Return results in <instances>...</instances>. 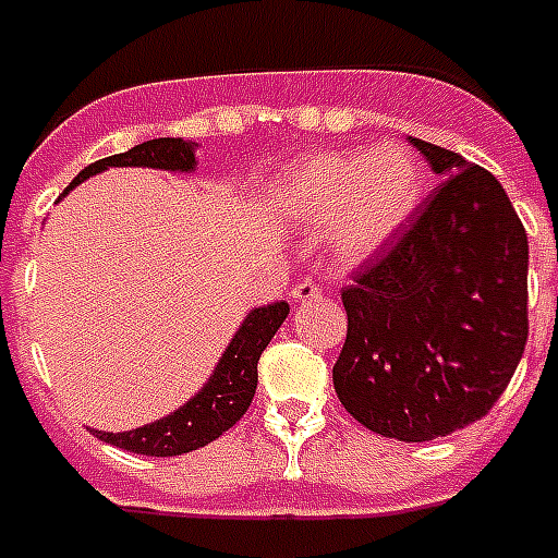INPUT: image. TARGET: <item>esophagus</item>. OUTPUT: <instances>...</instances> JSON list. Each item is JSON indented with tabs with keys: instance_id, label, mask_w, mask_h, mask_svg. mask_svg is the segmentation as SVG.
Instances as JSON below:
<instances>
[{
	"instance_id": "esophagus-1",
	"label": "esophagus",
	"mask_w": 558,
	"mask_h": 558,
	"mask_svg": "<svg viewBox=\"0 0 558 558\" xmlns=\"http://www.w3.org/2000/svg\"><path fill=\"white\" fill-rule=\"evenodd\" d=\"M320 294H324V287H318L315 280H303V283L292 287L294 301H310V298H320Z\"/></svg>"
}]
</instances>
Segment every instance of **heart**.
Here are the masks:
<instances>
[{
    "label": "heart",
    "instance_id": "obj_1",
    "mask_svg": "<svg viewBox=\"0 0 558 558\" xmlns=\"http://www.w3.org/2000/svg\"><path fill=\"white\" fill-rule=\"evenodd\" d=\"M418 197V169L401 148L312 154L271 185L278 211L298 223H329V246L341 264L381 252L410 220Z\"/></svg>",
    "mask_w": 558,
    "mask_h": 558
}]
</instances>
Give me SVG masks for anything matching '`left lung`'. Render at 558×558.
<instances>
[{
    "mask_svg": "<svg viewBox=\"0 0 558 558\" xmlns=\"http://www.w3.org/2000/svg\"><path fill=\"white\" fill-rule=\"evenodd\" d=\"M441 183L341 289L335 392L357 424L433 441L484 418L527 343V234L501 183L424 140Z\"/></svg>",
    "mask_w": 558,
    "mask_h": 558,
    "instance_id": "left-lung-1",
    "label": "left lung"
}]
</instances>
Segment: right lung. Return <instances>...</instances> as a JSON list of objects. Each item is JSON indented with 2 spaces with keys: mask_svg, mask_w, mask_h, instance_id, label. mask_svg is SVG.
<instances>
[{
  "mask_svg": "<svg viewBox=\"0 0 558 558\" xmlns=\"http://www.w3.org/2000/svg\"><path fill=\"white\" fill-rule=\"evenodd\" d=\"M108 166H148V169H169V171H192L194 151L192 143L180 137H160L140 143L122 154H111L106 160H97L85 166L74 177L80 185L90 174L106 171ZM289 303H269L260 306L243 320L238 335L229 343L226 355L220 357L211 381L197 392L185 407L169 415V418L154 421L146 427L129 429V433H97L90 429L99 441H108L120 450L137 452V456H183L197 447H206L215 438H220L226 429H232L243 412L248 410L257 389V361L287 320Z\"/></svg>",
  "mask_w": 558,
  "mask_h": 558,
  "instance_id": "obj_1",
  "label": "right lung"
}]
</instances>
